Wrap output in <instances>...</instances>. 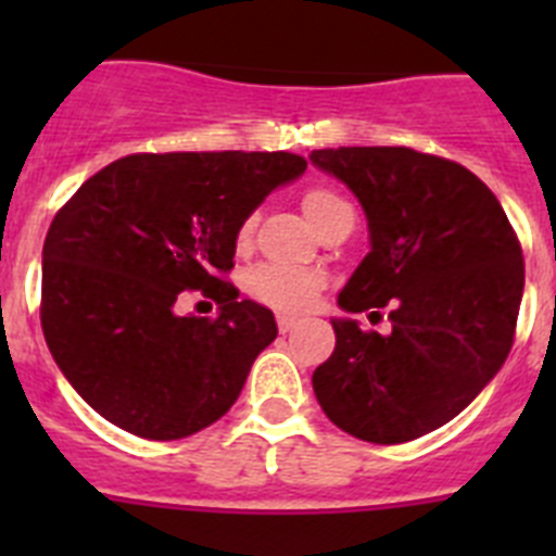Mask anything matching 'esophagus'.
<instances>
[{
    "instance_id": "34e87169",
    "label": "esophagus",
    "mask_w": 556,
    "mask_h": 556,
    "mask_svg": "<svg viewBox=\"0 0 556 556\" xmlns=\"http://www.w3.org/2000/svg\"><path fill=\"white\" fill-rule=\"evenodd\" d=\"M294 326H298V317H292V314H278V328H281V333H289Z\"/></svg>"
}]
</instances>
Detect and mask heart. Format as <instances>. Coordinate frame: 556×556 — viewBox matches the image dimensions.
Returning a JSON list of instances; mask_svg holds the SVG:
<instances>
[{"label": "heart", "instance_id": "obj_1", "mask_svg": "<svg viewBox=\"0 0 556 556\" xmlns=\"http://www.w3.org/2000/svg\"><path fill=\"white\" fill-rule=\"evenodd\" d=\"M303 214H306L308 223L314 225V230H320L323 225L331 223L337 214L342 211H353L345 200L339 198L337 191L323 189V186H314L303 194L301 200ZM255 228V217H248L239 228L236 242L239 248L250 242ZM326 287V275L320 269H283V267H258L250 273L248 278V292L253 294L255 301L267 303V306L283 308V312H306L312 308L317 292Z\"/></svg>", "mask_w": 556, "mask_h": 556}]
</instances>
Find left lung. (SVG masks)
<instances>
[{"instance_id": "1", "label": "left lung", "mask_w": 556, "mask_h": 556, "mask_svg": "<svg viewBox=\"0 0 556 556\" xmlns=\"http://www.w3.org/2000/svg\"><path fill=\"white\" fill-rule=\"evenodd\" d=\"M356 194L370 253L339 292L342 312L390 306V333L331 320L337 348L312 376L333 426L378 445L454 420L509 356L523 253L493 191L456 161L409 147L314 150Z\"/></svg>"}]
</instances>
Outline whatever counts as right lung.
Returning a JSON list of instances; mask_svg holds the SVG:
<instances>
[{"label": "right lung", "instance_id": "1", "mask_svg": "<svg viewBox=\"0 0 556 556\" xmlns=\"http://www.w3.org/2000/svg\"><path fill=\"white\" fill-rule=\"evenodd\" d=\"M306 172L292 152H139L88 178L43 242L41 328L66 381L108 424L180 440L236 404L278 337L269 308L219 275L269 191ZM184 288L217 318L174 312Z\"/></svg>", "mask_w": 556, "mask_h": 556}]
</instances>
